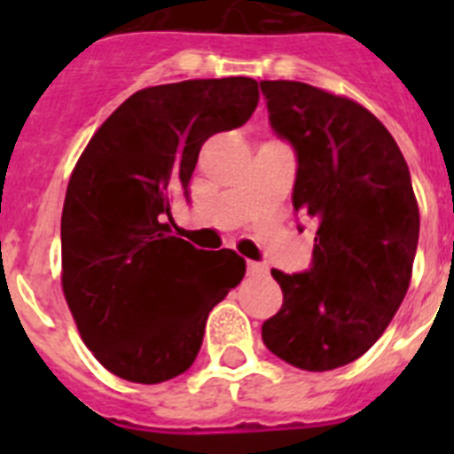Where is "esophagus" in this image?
Instances as JSON below:
<instances>
[{
  "label": "esophagus",
  "mask_w": 454,
  "mask_h": 454,
  "mask_svg": "<svg viewBox=\"0 0 454 454\" xmlns=\"http://www.w3.org/2000/svg\"><path fill=\"white\" fill-rule=\"evenodd\" d=\"M268 268L266 263H259V262H247V275H266Z\"/></svg>",
  "instance_id": "34e87169"
}]
</instances>
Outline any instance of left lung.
<instances>
[{"mask_svg": "<svg viewBox=\"0 0 454 454\" xmlns=\"http://www.w3.org/2000/svg\"><path fill=\"white\" fill-rule=\"evenodd\" d=\"M268 120L298 156L293 208L316 223L304 272L272 270L282 309L268 350L302 371H334L372 348L411 279L419 204L398 143L362 104L302 82H262Z\"/></svg>", "mask_w": 454, "mask_h": 454, "instance_id": "obj_1", "label": "left lung"}]
</instances>
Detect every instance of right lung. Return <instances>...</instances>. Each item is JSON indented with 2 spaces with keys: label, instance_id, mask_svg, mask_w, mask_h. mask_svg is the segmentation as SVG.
I'll use <instances>...</instances> for the list:
<instances>
[{
  "label": "right lung",
  "instance_id": "obj_1",
  "mask_svg": "<svg viewBox=\"0 0 454 454\" xmlns=\"http://www.w3.org/2000/svg\"><path fill=\"white\" fill-rule=\"evenodd\" d=\"M250 77L191 79L134 92L95 131L72 170L61 215L63 293L106 371L159 384L192 366L208 311L246 275L234 250L170 234L204 140L246 124Z\"/></svg>",
  "mask_w": 454,
  "mask_h": 454
}]
</instances>
